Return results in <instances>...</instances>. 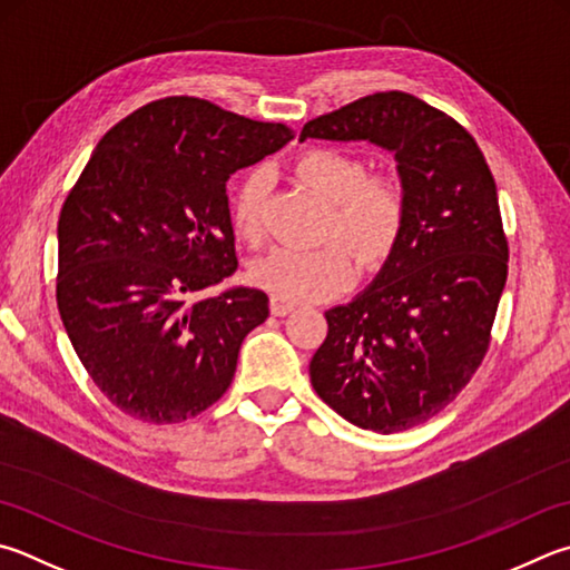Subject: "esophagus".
<instances>
[{"mask_svg": "<svg viewBox=\"0 0 570 570\" xmlns=\"http://www.w3.org/2000/svg\"><path fill=\"white\" fill-rule=\"evenodd\" d=\"M294 302H288V298L282 296H272V302H268V308H272L274 316H286L288 312H294Z\"/></svg>", "mask_w": 570, "mask_h": 570, "instance_id": "34e87169", "label": "esophagus"}]
</instances>
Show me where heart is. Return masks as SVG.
<instances>
[{"label":"heart","instance_id":"heart-1","mask_svg":"<svg viewBox=\"0 0 570 570\" xmlns=\"http://www.w3.org/2000/svg\"><path fill=\"white\" fill-rule=\"evenodd\" d=\"M296 174L331 202L326 222L328 236L354 246L366 264L386 258L396 246L406 224V189L393 174H368L358 154L344 149H308L296 159ZM266 167L244 174L232 194V222L244 239L256 242L264 232L268 199ZM356 274L354 256L344 244L331 242L304 252L292 246H276L258 256L249 268L256 286L288 302H318L344 292Z\"/></svg>","mask_w":570,"mask_h":570}]
</instances>
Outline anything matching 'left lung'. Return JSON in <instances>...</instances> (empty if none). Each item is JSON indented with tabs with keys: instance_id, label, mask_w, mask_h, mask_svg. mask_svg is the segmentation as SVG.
<instances>
[{
	"instance_id": "8db88e82",
	"label": "left lung",
	"mask_w": 570,
	"mask_h": 570,
	"mask_svg": "<svg viewBox=\"0 0 570 570\" xmlns=\"http://www.w3.org/2000/svg\"><path fill=\"white\" fill-rule=\"evenodd\" d=\"M298 139L368 141L396 159L406 224L374 282L326 312L308 376L358 429L429 421L489 351L509 276L499 194L479 144L406 91H379L304 124Z\"/></svg>"
}]
</instances>
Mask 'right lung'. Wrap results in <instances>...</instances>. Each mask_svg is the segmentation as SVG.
<instances>
[{"label":"right lung","instance_id":"add662e5","mask_svg":"<svg viewBox=\"0 0 570 570\" xmlns=\"http://www.w3.org/2000/svg\"><path fill=\"white\" fill-rule=\"evenodd\" d=\"M294 139L206 99L149 101L101 137L59 214L57 306L99 391L127 416L179 423L232 386L268 296L234 286L226 181Z\"/></svg>","mask_w":570,"mask_h":570}]
</instances>
